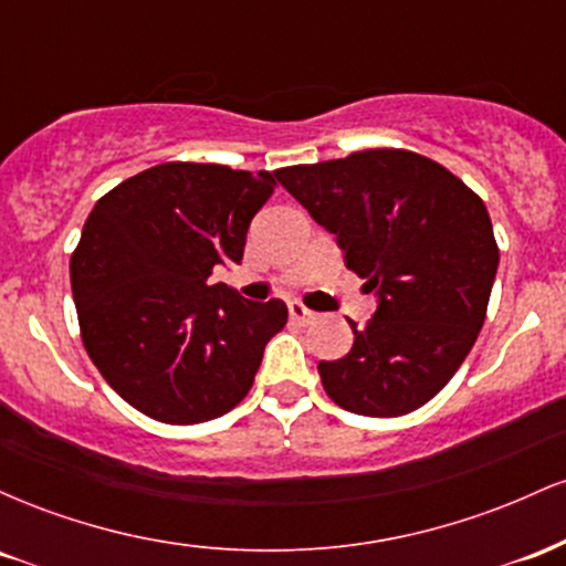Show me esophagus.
<instances>
[{
  "instance_id": "1",
  "label": "esophagus",
  "mask_w": 566,
  "mask_h": 566,
  "mask_svg": "<svg viewBox=\"0 0 566 566\" xmlns=\"http://www.w3.org/2000/svg\"><path fill=\"white\" fill-rule=\"evenodd\" d=\"M290 319L295 324H301V327H305V324H314L316 314L311 308H305L303 303H290Z\"/></svg>"
}]
</instances>
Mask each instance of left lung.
Returning a JSON list of instances; mask_svg holds the SVG:
<instances>
[{
    "mask_svg": "<svg viewBox=\"0 0 566 566\" xmlns=\"http://www.w3.org/2000/svg\"><path fill=\"white\" fill-rule=\"evenodd\" d=\"M279 184L335 233L378 311L343 359L319 361L337 407L399 418L431 401L463 365L486 316L500 250L484 201L439 161L407 148L276 170Z\"/></svg>",
    "mask_w": 566,
    "mask_h": 566,
    "instance_id": "left-lung-1",
    "label": "left lung"
}]
</instances>
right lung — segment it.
Here are the masks:
<instances>
[{
  "instance_id": "obj_1",
  "label": "right lung",
  "mask_w": 566,
  "mask_h": 566,
  "mask_svg": "<svg viewBox=\"0 0 566 566\" xmlns=\"http://www.w3.org/2000/svg\"><path fill=\"white\" fill-rule=\"evenodd\" d=\"M271 172L165 161L95 201L71 255L82 343L127 405L193 426L244 399L287 305L212 284L239 263L247 229L274 193Z\"/></svg>"
}]
</instances>
